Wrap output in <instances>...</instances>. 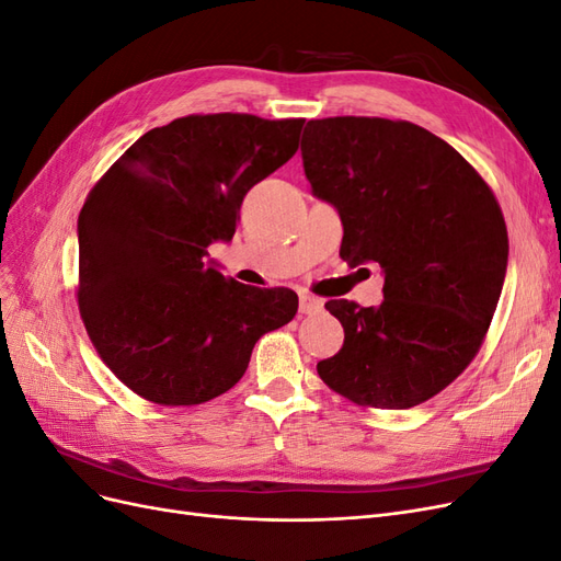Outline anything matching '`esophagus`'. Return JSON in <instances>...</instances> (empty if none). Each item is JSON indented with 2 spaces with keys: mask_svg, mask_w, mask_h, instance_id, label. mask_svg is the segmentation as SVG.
Wrapping results in <instances>:
<instances>
[{
  "mask_svg": "<svg viewBox=\"0 0 561 561\" xmlns=\"http://www.w3.org/2000/svg\"><path fill=\"white\" fill-rule=\"evenodd\" d=\"M299 311L304 316H313L322 311V299L311 297V295H299Z\"/></svg>",
  "mask_w": 561,
  "mask_h": 561,
  "instance_id": "34e87169",
  "label": "esophagus"
}]
</instances>
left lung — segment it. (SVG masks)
<instances>
[{
  "label": "left lung",
  "instance_id": "8db88e82",
  "mask_svg": "<svg viewBox=\"0 0 561 561\" xmlns=\"http://www.w3.org/2000/svg\"><path fill=\"white\" fill-rule=\"evenodd\" d=\"M316 198L344 225L342 260L379 264L383 301L332 299L344 346L318 375L344 398L407 410L447 388L478 355L507 268L496 196L443 138L377 116L316 118L301 138Z\"/></svg>",
  "mask_w": 561,
  "mask_h": 561
}]
</instances>
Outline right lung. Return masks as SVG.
Instances as JSON below:
<instances>
[{
  "label": "right lung",
  "mask_w": 561,
  "mask_h": 561,
  "mask_svg": "<svg viewBox=\"0 0 561 561\" xmlns=\"http://www.w3.org/2000/svg\"><path fill=\"white\" fill-rule=\"evenodd\" d=\"M304 118L192 114L147 130L79 213V311L133 393L201 404L245 375L257 339L287 325L297 295L225 278L245 194L295 157Z\"/></svg>",
  "instance_id": "1"
}]
</instances>
